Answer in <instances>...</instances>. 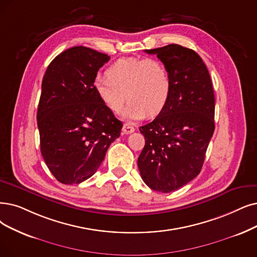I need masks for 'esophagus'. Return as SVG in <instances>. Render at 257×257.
I'll use <instances>...</instances> for the list:
<instances>
[{"mask_svg":"<svg viewBox=\"0 0 257 257\" xmlns=\"http://www.w3.org/2000/svg\"><path fill=\"white\" fill-rule=\"evenodd\" d=\"M122 132H123V134L128 135V134H132L133 132H135V127H134V126H132L131 124H127V123H125V124L123 125Z\"/></svg>","mask_w":257,"mask_h":257,"instance_id":"esophagus-1","label":"esophagus"}]
</instances>
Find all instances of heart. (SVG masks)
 Listing matches in <instances>:
<instances>
[{"label":"heart","mask_w":257,"mask_h":257,"mask_svg":"<svg viewBox=\"0 0 257 257\" xmlns=\"http://www.w3.org/2000/svg\"><path fill=\"white\" fill-rule=\"evenodd\" d=\"M94 89L108 110L118 112L125 101L123 117L141 120L155 117L166 108L172 94L167 66L157 59L122 58L94 79Z\"/></svg>","instance_id":"b5f03b06"}]
</instances>
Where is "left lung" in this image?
Returning <instances> with one entry per match:
<instances>
[{
    "label": "left lung",
    "instance_id": "1",
    "mask_svg": "<svg viewBox=\"0 0 257 257\" xmlns=\"http://www.w3.org/2000/svg\"><path fill=\"white\" fill-rule=\"evenodd\" d=\"M146 53L167 66L172 94L166 108L139 127L146 146L138 169L148 187L170 193L201 171L215 128L214 90L208 68L194 50L170 44Z\"/></svg>",
    "mask_w": 257,
    "mask_h": 257
}]
</instances>
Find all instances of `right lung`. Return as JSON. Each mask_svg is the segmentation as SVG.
Instances as JSON below:
<instances>
[{
    "instance_id": "1",
    "label": "right lung",
    "mask_w": 257,
    "mask_h": 257,
    "mask_svg": "<svg viewBox=\"0 0 257 257\" xmlns=\"http://www.w3.org/2000/svg\"><path fill=\"white\" fill-rule=\"evenodd\" d=\"M109 56L85 46L58 55L42 81L37 120L41 154L58 181L78 184L91 177L122 122L94 89V79Z\"/></svg>"
}]
</instances>
